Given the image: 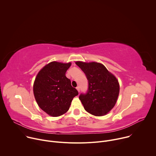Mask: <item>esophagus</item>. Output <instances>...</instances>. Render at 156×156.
I'll use <instances>...</instances> for the list:
<instances>
[{
  "label": "esophagus",
  "instance_id": "34e87169",
  "mask_svg": "<svg viewBox=\"0 0 156 156\" xmlns=\"http://www.w3.org/2000/svg\"><path fill=\"white\" fill-rule=\"evenodd\" d=\"M76 90H78V91L80 93V87H79V86L76 87Z\"/></svg>",
  "mask_w": 156,
  "mask_h": 156
}]
</instances>
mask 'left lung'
<instances>
[{
    "instance_id": "8db88e82",
    "label": "left lung",
    "mask_w": 156,
    "mask_h": 156,
    "mask_svg": "<svg viewBox=\"0 0 156 156\" xmlns=\"http://www.w3.org/2000/svg\"><path fill=\"white\" fill-rule=\"evenodd\" d=\"M75 63L88 81L87 92L79 96L84 109L96 116L105 115L116 104L120 91L119 81L101 63L82 62Z\"/></svg>"
}]
</instances>
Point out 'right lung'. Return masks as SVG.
<instances>
[{"label":"right lung","mask_w":156,"mask_h":156,"mask_svg":"<svg viewBox=\"0 0 156 156\" xmlns=\"http://www.w3.org/2000/svg\"><path fill=\"white\" fill-rule=\"evenodd\" d=\"M71 63L52 62L38 73L33 86L35 99L39 107L52 117H58L69 110L78 91L71 85L65 73Z\"/></svg>","instance_id":"1"}]
</instances>
